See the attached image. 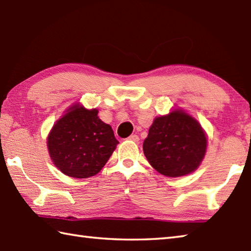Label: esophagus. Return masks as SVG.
I'll return each instance as SVG.
<instances>
[{"mask_svg":"<svg viewBox=\"0 0 251 251\" xmlns=\"http://www.w3.org/2000/svg\"><path fill=\"white\" fill-rule=\"evenodd\" d=\"M128 140H131L134 142H138L139 141V136L138 135H130L128 137Z\"/></svg>","mask_w":251,"mask_h":251,"instance_id":"obj_1","label":"esophagus"}]
</instances>
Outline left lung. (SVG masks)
<instances>
[{"label": "left lung", "instance_id": "obj_1", "mask_svg": "<svg viewBox=\"0 0 251 251\" xmlns=\"http://www.w3.org/2000/svg\"><path fill=\"white\" fill-rule=\"evenodd\" d=\"M147 160L162 175L189 174L202 161L207 138L199 123L184 112L156 117L144 141Z\"/></svg>", "mask_w": 251, "mask_h": 251}]
</instances>
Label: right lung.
I'll list each match as a JSON object with an SVG mask.
<instances>
[{
    "instance_id": "add662e5",
    "label": "right lung",
    "mask_w": 251,
    "mask_h": 251,
    "mask_svg": "<svg viewBox=\"0 0 251 251\" xmlns=\"http://www.w3.org/2000/svg\"><path fill=\"white\" fill-rule=\"evenodd\" d=\"M117 144L111 126L98 117V110L79 105L72 106L48 137L53 163L62 173L75 178L99 173Z\"/></svg>"
}]
</instances>
